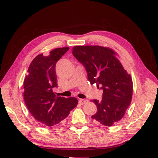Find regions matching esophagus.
Wrapping results in <instances>:
<instances>
[{"instance_id":"esophagus-1","label":"esophagus","mask_w":158,"mask_h":158,"mask_svg":"<svg viewBox=\"0 0 158 158\" xmlns=\"http://www.w3.org/2000/svg\"><path fill=\"white\" fill-rule=\"evenodd\" d=\"M79 102L81 104V105H85V104L88 102V100H87V99H80L79 100Z\"/></svg>"}]
</instances>
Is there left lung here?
Here are the masks:
<instances>
[{"mask_svg":"<svg viewBox=\"0 0 158 158\" xmlns=\"http://www.w3.org/2000/svg\"><path fill=\"white\" fill-rule=\"evenodd\" d=\"M73 54L85 66L90 84L96 83L103 90L101 100H92L97 113L92 118L105 126L118 122L130 105L133 83L117 53L106 47L85 45L74 47Z\"/></svg>","mask_w":158,"mask_h":158,"instance_id":"1","label":"left lung"}]
</instances>
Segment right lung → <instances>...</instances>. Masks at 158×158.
Returning <instances> with one entry per match:
<instances>
[{
    "instance_id": "1",
    "label": "right lung",
    "mask_w": 158,
    "mask_h": 158,
    "mask_svg": "<svg viewBox=\"0 0 158 158\" xmlns=\"http://www.w3.org/2000/svg\"><path fill=\"white\" fill-rule=\"evenodd\" d=\"M69 48H56L44 56H36L30 64L23 81V98L34 118L43 126H53L66 118L77 106L75 97H58L53 88L58 86L56 64Z\"/></svg>"
}]
</instances>
